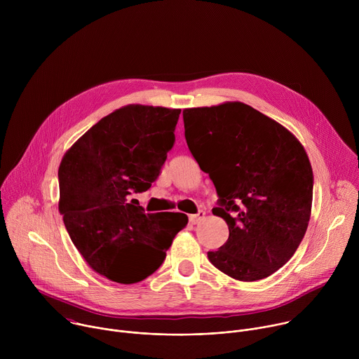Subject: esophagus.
I'll use <instances>...</instances> for the list:
<instances>
[{"label":"esophagus","mask_w":359,"mask_h":359,"mask_svg":"<svg viewBox=\"0 0 359 359\" xmlns=\"http://www.w3.org/2000/svg\"><path fill=\"white\" fill-rule=\"evenodd\" d=\"M204 215H206V213H204V210H198L196 215H190L189 220H190L191 224H197L204 219Z\"/></svg>","instance_id":"esophagus-1"}]
</instances>
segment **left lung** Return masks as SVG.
<instances>
[{"mask_svg": "<svg viewBox=\"0 0 359 359\" xmlns=\"http://www.w3.org/2000/svg\"><path fill=\"white\" fill-rule=\"evenodd\" d=\"M184 136L219 200L213 215L229 238L210 263L240 281L281 269L309 227L314 176L309 156L284 126L241 102L183 111Z\"/></svg>", "mask_w": 359, "mask_h": 359, "instance_id": "obj_1", "label": "left lung"}]
</instances>
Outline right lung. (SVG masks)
Returning <instances> with one entry per match:
<instances>
[{"mask_svg": "<svg viewBox=\"0 0 359 359\" xmlns=\"http://www.w3.org/2000/svg\"><path fill=\"white\" fill-rule=\"evenodd\" d=\"M180 109L128 105L93 125L65 153L58 170L60 212L89 267L121 284L155 273L183 213L146 215L129 196L155 182L175 144Z\"/></svg>", "mask_w": 359, "mask_h": 359, "instance_id": "add662e5", "label": "right lung"}]
</instances>
